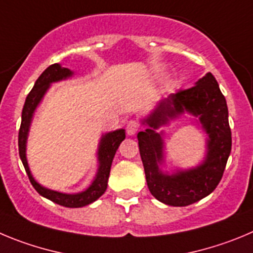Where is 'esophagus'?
I'll list each match as a JSON object with an SVG mask.
<instances>
[{"instance_id": "obj_1", "label": "esophagus", "mask_w": 253, "mask_h": 253, "mask_svg": "<svg viewBox=\"0 0 253 253\" xmlns=\"http://www.w3.org/2000/svg\"><path fill=\"white\" fill-rule=\"evenodd\" d=\"M139 130V123L136 120H130V122L126 124V134L129 136H134Z\"/></svg>"}]
</instances>
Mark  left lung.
I'll return each mask as SVG.
<instances>
[{"label":"left lung","mask_w":253,"mask_h":253,"mask_svg":"<svg viewBox=\"0 0 253 253\" xmlns=\"http://www.w3.org/2000/svg\"><path fill=\"white\" fill-rule=\"evenodd\" d=\"M187 112L208 135L204 161L192 169L164 171V132L158 129ZM144 131L138 133L140 158L150 193L164 205L184 207L212 193L218 185L231 154L232 136L228 108L218 83L211 73L193 87L170 94L158 101L154 110L142 119Z\"/></svg>","instance_id":"obj_1"}]
</instances>
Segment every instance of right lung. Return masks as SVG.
Segmentation results:
<instances>
[{
    "instance_id": "1",
    "label": "right lung",
    "mask_w": 253,
    "mask_h": 253,
    "mask_svg": "<svg viewBox=\"0 0 253 253\" xmlns=\"http://www.w3.org/2000/svg\"><path fill=\"white\" fill-rule=\"evenodd\" d=\"M74 75V71L68 68H62L60 64H54L48 66L35 83L34 87L27 95L26 101H25L24 109H22V115H21V126L18 131V153L22 164L25 167L29 179L31 182L32 187L37 191L40 196L50 199L54 203L68 208H80L95 202L96 199L100 198L106 191L108 187L109 174H110V168L114 155L119 148L120 143L125 139L124 129H117V130L109 131L101 135L100 142L98 145V170L92 179L91 184L87 187L85 191L78 192V193H61V192L52 191L50 188H46L43 185L37 182L30 170L29 163H27L26 157V145L27 138H29L30 126L34 119V114L37 106L40 105L43 96L46 95L50 86L55 83L70 79Z\"/></svg>"
}]
</instances>
